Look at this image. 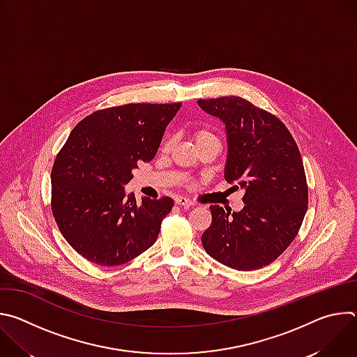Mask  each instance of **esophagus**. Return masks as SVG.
<instances>
[{
  "label": "esophagus",
  "instance_id": "esophagus-1",
  "mask_svg": "<svg viewBox=\"0 0 357 357\" xmlns=\"http://www.w3.org/2000/svg\"><path fill=\"white\" fill-rule=\"evenodd\" d=\"M175 203H176V205H179V206H183V208H190V206H193V202H190L189 199L182 197V196L176 197V199H175Z\"/></svg>",
  "mask_w": 357,
  "mask_h": 357
}]
</instances>
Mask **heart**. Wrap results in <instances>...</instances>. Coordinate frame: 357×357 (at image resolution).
<instances>
[{"instance_id":"b5f03b06","label":"heart","mask_w":357,"mask_h":357,"mask_svg":"<svg viewBox=\"0 0 357 357\" xmlns=\"http://www.w3.org/2000/svg\"><path fill=\"white\" fill-rule=\"evenodd\" d=\"M193 141L196 145H200V144H205V142H211V141H218L215 134L206 128H197L195 132H193ZM169 146V141L165 139L162 142V149H168Z\"/></svg>"}]
</instances>
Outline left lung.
<instances>
[{"label": "left lung", "mask_w": 357, "mask_h": 357, "mask_svg": "<svg viewBox=\"0 0 357 357\" xmlns=\"http://www.w3.org/2000/svg\"><path fill=\"white\" fill-rule=\"evenodd\" d=\"M197 105L225 124V179L244 190L240 212L211 206L212 225L202 234V244L230 268H263L292 243L308 209L299 149L275 116L243 97L197 100Z\"/></svg>", "instance_id": "obj_1"}]
</instances>
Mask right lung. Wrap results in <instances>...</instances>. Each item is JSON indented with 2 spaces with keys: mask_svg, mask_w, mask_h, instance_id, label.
<instances>
[{
  "mask_svg": "<svg viewBox=\"0 0 357 357\" xmlns=\"http://www.w3.org/2000/svg\"><path fill=\"white\" fill-rule=\"evenodd\" d=\"M182 103H132L96 112L70 132L58 154L52 212L66 241L86 260L120 266L155 243L171 197L126 193L138 164L155 157Z\"/></svg>",
  "mask_w": 357,
  "mask_h": 357,
  "instance_id": "obj_1",
  "label": "right lung"
}]
</instances>
